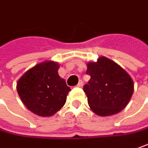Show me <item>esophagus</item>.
Masks as SVG:
<instances>
[{
  "mask_svg": "<svg viewBox=\"0 0 148 148\" xmlns=\"http://www.w3.org/2000/svg\"><path fill=\"white\" fill-rule=\"evenodd\" d=\"M77 86L78 87H82V86H83V82H82V81H79Z\"/></svg>",
  "mask_w": 148,
  "mask_h": 148,
  "instance_id": "1",
  "label": "esophagus"
}]
</instances>
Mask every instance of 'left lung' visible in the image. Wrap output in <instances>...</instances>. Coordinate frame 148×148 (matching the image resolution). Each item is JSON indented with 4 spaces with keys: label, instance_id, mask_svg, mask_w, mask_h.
<instances>
[{
    "label": "left lung",
    "instance_id": "obj_1",
    "mask_svg": "<svg viewBox=\"0 0 148 148\" xmlns=\"http://www.w3.org/2000/svg\"><path fill=\"white\" fill-rule=\"evenodd\" d=\"M91 79L83 86L90 108L101 116L117 114L127 106L134 92L130 75L118 64L100 56L86 64Z\"/></svg>",
    "mask_w": 148,
    "mask_h": 148
}]
</instances>
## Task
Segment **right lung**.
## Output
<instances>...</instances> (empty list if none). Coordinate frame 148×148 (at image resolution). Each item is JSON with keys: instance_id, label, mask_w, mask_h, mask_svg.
<instances>
[{"instance_id": "obj_1", "label": "right lung", "mask_w": 148, "mask_h": 148, "mask_svg": "<svg viewBox=\"0 0 148 148\" xmlns=\"http://www.w3.org/2000/svg\"><path fill=\"white\" fill-rule=\"evenodd\" d=\"M60 65L53 61L38 63L20 77L19 97L26 107L40 116H51L65 105L71 88L58 74Z\"/></svg>"}]
</instances>
